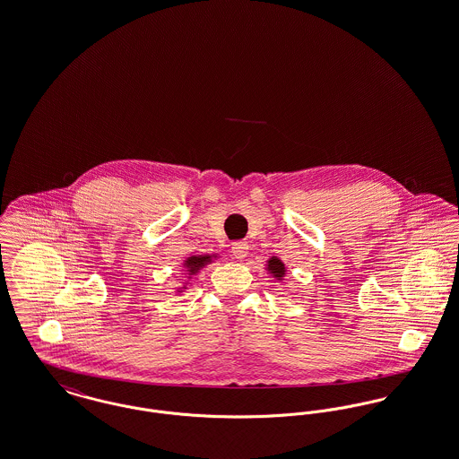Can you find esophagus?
I'll return each instance as SVG.
<instances>
[{
    "label": "esophagus",
    "instance_id": "obj_1",
    "mask_svg": "<svg viewBox=\"0 0 459 459\" xmlns=\"http://www.w3.org/2000/svg\"><path fill=\"white\" fill-rule=\"evenodd\" d=\"M247 249H249V244H247L246 240H236V242L232 244V255H234L238 260H242V258L247 256Z\"/></svg>",
    "mask_w": 459,
    "mask_h": 459
}]
</instances>
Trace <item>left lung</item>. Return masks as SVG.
<instances>
[{"instance_id":"obj_1","label":"left lung","mask_w":459,"mask_h":459,"mask_svg":"<svg viewBox=\"0 0 459 459\" xmlns=\"http://www.w3.org/2000/svg\"><path fill=\"white\" fill-rule=\"evenodd\" d=\"M268 268H270L272 273H273L275 277H279V279L284 275V263L281 262V260H277V258H272V260L268 262Z\"/></svg>"}]
</instances>
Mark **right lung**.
Returning a JSON list of instances; mask_svg holds the SVG:
<instances>
[{"mask_svg":"<svg viewBox=\"0 0 459 459\" xmlns=\"http://www.w3.org/2000/svg\"><path fill=\"white\" fill-rule=\"evenodd\" d=\"M208 260H210V256H191V258L186 262V264L191 268V272H196L197 268L203 266Z\"/></svg>","mask_w":459,"mask_h":459,"instance_id":"obj_1","label":"right lung"}]
</instances>
